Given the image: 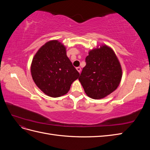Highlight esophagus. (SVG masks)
<instances>
[{"mask_svg": "<svg viewBox=\"0 0 150 150\" xmlns=\"http://www.w3.org/2000/svg\"><path fill=\"white\" fill-rule=\"evenodd\" d=\"M76 69H77V71H78L79 73L81 72V67H78L76 68Z\"/></svg>", "mask_w": 150, "mask_h": 150, "instance_id": "1", "label": "esophagus"}]
</instances>
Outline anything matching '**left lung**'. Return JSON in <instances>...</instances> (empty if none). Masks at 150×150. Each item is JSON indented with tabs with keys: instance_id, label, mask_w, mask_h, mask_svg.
I'll return each mask as SVG.
<instances>
[{
	"instance_id": "left-lung-1",
	"label": "left lung",
	"mask_w": 150,
	"mask_h": 150,
	"mask_svg": "<svg viewBox=\"0 0 150 150\" xmlns=\"http://www.w3.org/2000/svg\"><path fill=\"white\" fill-rule=\"evenodd\" d=\"M79 81L89 98L99 99L115 91L121 82L122 69L113 50L106 45L93 49L86 57Z\"/></svg>"
}]
</instances>
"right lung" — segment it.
Listing matches in <instances>:
<instances>
[{
	"label": "right lung",
	"instance_id": "1",
	"mask_svg": "<svg viewBox=\"0 0 150 150\" xmlns=\"http://www.w3.org/2000/svg\"><path fill=\"white\" fill-rule=\"evenodd\" d=\"M30 71L36 86L52 98L67 94L79 76L66 55V47L57 40H50L38 50Z\"/></svg>",
	"mask_w": 150,
	"mask_h": 150
}]
</instances>
